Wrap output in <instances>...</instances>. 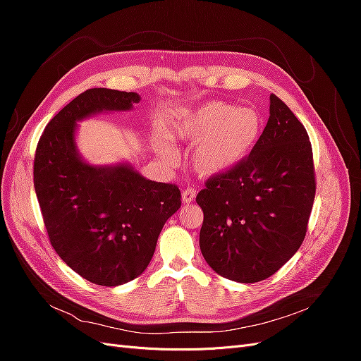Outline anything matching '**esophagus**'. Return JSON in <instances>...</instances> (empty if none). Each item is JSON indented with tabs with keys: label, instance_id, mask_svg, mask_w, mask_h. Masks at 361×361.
Returning <instances> with one entry per match:
<instances>
[{
	"label": "esophagus",
	"instance_id": "obj_1",
	"mask_svg": "<svg viewBox=\"0 0 361 361\" xmlns=\"http://www.w3.org/2000/svg\"><path fill=\"white\" fill-rule=\"evenodd\" d=\"M195 199V190L194 188H187V190H183V192H182V200H183V203H190V202H192Z\"/></svg>",
	"mask_w": 361,
	"mask_h": 361
}]
</instances>
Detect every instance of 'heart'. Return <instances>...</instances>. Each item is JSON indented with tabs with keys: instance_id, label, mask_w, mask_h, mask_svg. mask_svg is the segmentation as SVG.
Segmentation results:
<instances>
[{
	"instance_id": "obj_1",
	"label": "heart",
	"mask_w": 361,
	"mask_h": 361,
	"mask_svg": "<svg viewBox=\"0 0 361 361\" xmlns=\"http://www.w3.org/2000/svg\"><path fill=\"white\" fill-rule=\"evenodd\" d=\"M174 133L197 143L192 152L195 171L202 176H218L239 166L253 152L262 134V117L253 108L211 101L185 114ZM166 152L171 155L169 147Z\"/></svg>"
}]
</instances>
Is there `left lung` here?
Instances as JSON below:
<instances>
[{"mask_svg":"<svg viewBox=\"0 0 361 361\" xmlns=\"http://www.w3.org/2000/svg\"><path fill=\"white\" fill-rule=\"evenodd\" d=\"M253 152L211 176L195 202L204 214L200 250L216 274L239 283L271 277L302 244L316 180L307 130L276 94Z\"/></svg>","mask_w":361,"mask_h":361,"instance_id":"obj_1","label":"left lung"}]
</instances>
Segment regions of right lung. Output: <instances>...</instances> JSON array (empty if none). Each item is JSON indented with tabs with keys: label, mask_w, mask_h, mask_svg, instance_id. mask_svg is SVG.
<instances>
[{
	"label": "right lung",
	"mask_w": 361,
	"mask_h": 361,
	"mask_svg": "<svg viewBox=\"0 0 361 361\" xmlns=\"http://www.w3.org/2000/svg\"><path fill=\"white\" fill-rule=\"evenodd\" d=\"M137 102L134 92L85 90L51 118L36 149L35 190L51 245L76 274L101 286L123 285L147 268L182 203L178 185L149 180L128 164L90 166L76 150L78 120Z\"/></svg>",
	"instance_id": "right-lung-1"
}]
</instances>
